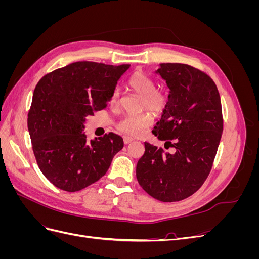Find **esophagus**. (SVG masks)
Masks as SVG:
<instances>
[{
    "label": "esophagus",
    "mask_w": 259,
    "mask_h": 259,
    "mask_svg": "<svg viewBox=\"0 0 259 259\" xmlns=\"http://www.w3.org/2000/svg\"><path fill=\"white\" fill-rule=\"evenodd\" d=\"M133 140H134V139H133L132 137H128V136H124V137H123V142H124L125 145H127V144L132 143Z\"/></svg>",
    "instance_id": "esophagus-1"
}]
</instances>
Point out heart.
I'll return each mask as SVG.
<instances>
[{
	"label": "heart",
	"instance_id": "obj_1",
	"mask_svg": "<svg viewBox=\"0 0 259 259\" xmlns=\"http://www.w3.org/2000/svg\"><path fill=\"white\" fill-rule=\"evenodd\" d=\"M131 90L142 96L140 109H148L153 113H161L167 105V94L156 89V82L152 76L143 71L133 73L127 82ZM120 101V92L114 90L110 96L109 104L116 107ZM153 117L150 112H143L136 115H127L117 123L116 127L124 134L138 136L142 135L147 127L152 124Z\"/></svg>",
	"mask_w": 259,
	"mask_h": 259
}]
</instances>
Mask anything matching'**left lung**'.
<instances>
[{
  "label": "left lung",
  "instance_id": "obj_1",
  "mask_svg": "<svg viewBox=\"0 0 259 259\" xmlns=\"http://www.w3.org/2000/svg\"><path fill=\"white\" fill-rule=\"evenodd\" d=\"M156 73L166 81L168 101L152 133L175 153L145 143L136 166L143 189L162 202L190 197L204 184L223 134L217 86L201 70L185 64H161Z\"/></svg>",
  "mask_w": 259,
  "mask_h": 259
}]
</instances>
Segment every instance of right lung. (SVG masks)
Listing matches in <instances>:
<instances>
[{
  "mask_svg": "<svg viewBox=\"0 0 259 259\" xmlns=\"http://www.w3.org/2000/svg\"><path fill=\"white\" fill-rule=\"evenodd\" d=\"M130 65L77 61L36 84L28 130L38 168L61 190L75 192L97 182L124 146L114 133L88 142L86 117L103 110Z\"/></svg>",
  "mask_w": 259,
  "mask_h": 259,
  "instance_id": "1",
  "label": "right lung"
}]
</instances>
